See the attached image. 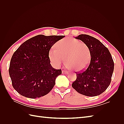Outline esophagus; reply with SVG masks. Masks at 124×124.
I'll list each match as a JSON object with an SVG mask.
<instances>
[{
	"label": "esophagus",
	"mask_w": 124,
	"mask_h": 124,
	"mask_svg": "<svg viewBox=\"0 0 124 124\" xmlns=\"http://www.w3.org/2000/svg\"><path fill=\"white\" fill-rule=\"evenodd\" d=\"M62 73L64 74H68V72L66 70H62Z\"/></svg>",
	"instance_id": "obj_1"
}]
</instances>
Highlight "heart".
<instances>
[{
    "instance_id": "heart-1",
    "label": "heart",
    "mask_w": 124,
    "mask_h": 124,
    "mask_svg": "<svg viewBox=\"0 0 124 124\" xmlns=\"http://www.w3.org/2000/svg\"><path fill=\"white\" fill-rule=\"evenodd\" d=\"M56 47L51 48L48 52V58L54 66L60 67L66 59L69 68L77 72L87 68L91 62V52L85 43L76 39L66 38L58 41Z\"/></svg>"
}]
</instances>
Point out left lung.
<instances>
[{
    "label": "left lung",
    "mask_w": 124,
    "mask_h": 124,
    "mask_svg": "<svg viewBox=\"0 0 124 124\" xmlns=\"http://www.w3.org/2000/svg\"><path fill=\"white\" fill-rule=\"evenodd\" d=\"M75 38L87 45L91 52V59L87 69L77 74L72 87L86 96H98L110 84L114 67L113 59L108 48L94 37L81 34Z\"/></svg>",
    "instance_id": "1"
}]
</instances>
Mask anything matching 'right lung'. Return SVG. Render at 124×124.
Instances as JSON below:
<instances>
[{"instance_id": "right-lung-1", "label": "right lung", "mask_w": 124, "mask_h": 124, "mask_svg": "<svg viewBox=\"0 0 124 124\" xmlns=\"http://www.w3.org/2000/svg\"><path fill=\"white\" fill-rule=\"evenodd\" d=\"M65 36L37 35L22 44L11 58L9 72L14 89L35 99L49 93L61 69L53 68L48 58L52 46Z\"/></svg>"}]
</instances>
